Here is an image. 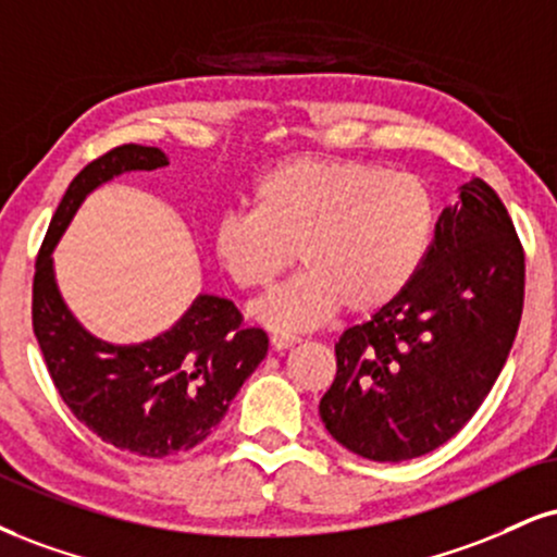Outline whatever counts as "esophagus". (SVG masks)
Returning a JSON list of instances; mask_svg holds the SVG:
<instances>
[{"label":"esophagus","instance_id":"esophagus-1","mask_svg":"<svg viewBox=\"0 0 557 557\" xmlns=\"http://www.w3.org/2000/svg\"><path fill=\"white\" fill-rule=\"evenodd\" d=\"M270 343H272L274 350H287V347L298 345L300 337H296V334H277V332H274L270 337Z\"/></svg>","mask_w":557,"mask_h":557}]
</instances>
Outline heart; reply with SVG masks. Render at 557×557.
<instances>
[{"label":"heart","instance_id":"b5f03b06","mask_svg":"<svg viewBox=\"0 0 557 557\" xmlns=\"http://www.w3.org/2000/svg\"><path fill=\"white\" fill-rule=\"evenodd\" d=\"M435 202L423 178L366 160L293 158L251 189V212L212 227V257L240 290L267 287L293 261L304 272L249 308L272 332H304L339 308L373 313L423 270Z\"/></svg>","mask_w":557,"mask_h":557}]
</instances>
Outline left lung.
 Masks as SVG:
<instances>
[{
	"instance_id": "1",
	"label": "left lung",
	"mask_w": 557,
	"mask_h": 557,
	"mask_svg": "<svg viewBox=\"0 0 557 557\" xmlns=\"http://www.w3.org/2000/svg\"><path fill=\"white\" fill-rule=\"evenodd\" d=\"M524 306V251L482 178L438 214L423 270L397 300L345 330L319 401L332 438L371 461H407L470 423L504 368Z\"/></svg>"
}]
</instances>
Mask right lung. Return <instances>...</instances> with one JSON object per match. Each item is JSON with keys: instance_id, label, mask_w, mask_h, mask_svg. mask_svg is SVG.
<instances>
[{"instance_id": "add662e5", "label": "right lung", "mask_w": 557, "mask_h": 557, "mask_svg": "<svg viewBox=\"0 0 557 557\" xmlns=\"http://www.w3.org/2000/svg\"><path fill=\"white\" fill-rule=\"evenodd\" d=\"M165 165L163 150L143 145H122L85 165L53 212L33 277V332L64 405L100 441L147 459L202 444L270 347L257 326H240L231 300L210 293H199L171 330L134 345L96 337L64 304L53 249L87 194L122 173Z\"/></svg>"}]
</instances>
